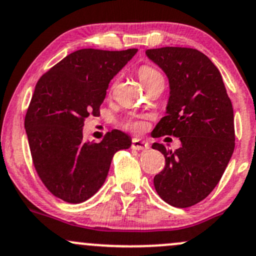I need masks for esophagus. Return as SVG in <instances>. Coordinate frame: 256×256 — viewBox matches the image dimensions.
Returning <instances> with one entry per match:
<instances>
[{
    "mask_svg": "<svg viewBox=\"0 0 256 256\" xmlns=\"http://www.w3.org/2000/svg\"><path fill=\"white\" fill-rule=\"evenodd\" d=\"M131 147H132L134 150H148L150 148V144H147V142L142 141V140H138V138H132V142H131Z\"/></svg>",
    "mask_w": 256,
    "mask_h": 256,
    "instance_id": "obj_1",
    "label": "esophagus"
}]
</instances>
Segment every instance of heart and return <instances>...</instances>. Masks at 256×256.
Wrapping results in <instances>:
<instances>
[{"mask_svg": "<svg viewBox=\"0 0 256 256\" xmlns=\"http://www.w3.org/2000/svg\"><path fill=\"white\" fill-rule=\"evenodd\" d=\"M138 77H140V80H142V83L146 86V87L147 86L152 84V83L157 82V80H164L162 74H160L157 68L150 66V64H142V66L140 67ZM115 82H116V80H114V82H112V88L115 86ZM125 128H130V130H132V131H141L142 128H144V125H142L141 121L130 120L125 124Z\"/></svg>", "mask_w": 256, "mask_h": 256, "instance_id": "b5f03b06", "label": "heart"}]
</instances>
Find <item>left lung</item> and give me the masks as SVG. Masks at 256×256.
Listing matches in <instances>:
<instances>
[{"mask_svg":"<svg viewBox=\"0 0 256 256\" xmlns=\"http://www.w3.org/2000/svg\"><path fill=\"white\" fill-rule=\"evenodd\" d=\"M169 80L166 115L153 137H179L174 152L152 144L166 157L154 176L156 192L169 205H196L216 188L234 150V114L218 68L201 51L166 46L146 51Z\"/></svg>","mask_w":256,"mask_h":256,"instance_id":"1","label":"left lung"}]
</instances>
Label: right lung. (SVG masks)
I'll use <instances>...</instances> for the list:
<instances>
[{"label": "right lung", "mask_w": 256, "mask_h": 256, "mask_svg": "<svg viewBox=\"0 0 256 256\" xmlns=\"http://www.w3.org/2000/svg\"><path fill=\"white\" fill-rule=\"evenodd\" d=\"M136 52L80 49L38 80L24 128L38 176L56 198L70 204L88 200L106 182L112 156L131 146L119 130L98 144L84 142L82 128L90 114H100L109 82Z\"/></svg>", "instance_id": "1"}]
</instances>
